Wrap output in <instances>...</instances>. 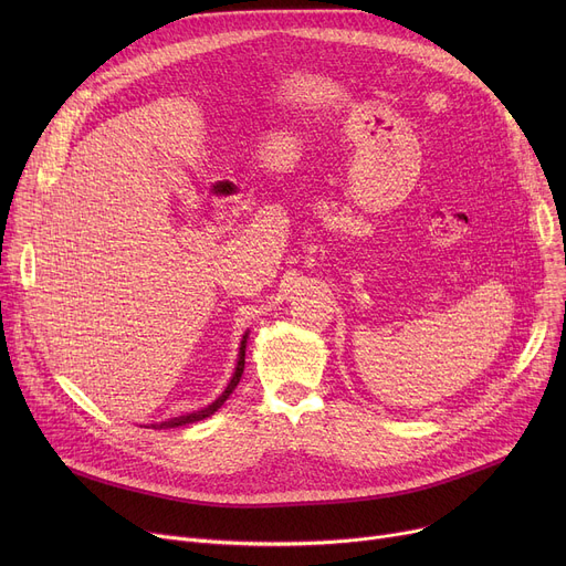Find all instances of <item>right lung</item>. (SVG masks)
Here are the masks:
<instances>
[{
	"instance_id": "1",
	"label": "right lung",
	"mask_w": 566,
	"mask_h": 566,
	"mask_svg": "<svg viewBox=\"0 0 566 566\" xmlns=\"http://www.w3.org/2000/svg\"><path fill=\"white\" fill-rule=\"evenodd\" d=\"M245 337H248V335H245ZM245 337H243V342H241V353H238V365H235V371H233V376H231V380H229V385H227V390H224L211 406H206V408L195 410V412H188V415H178V418H171V420L160 422V424H151V429L186 427V424H192V422H199V420L208 418V415H213V412L231 397V392L235 390V385L241 382V376H243V369H245Z\"/></svg>"
}]
</instances>
